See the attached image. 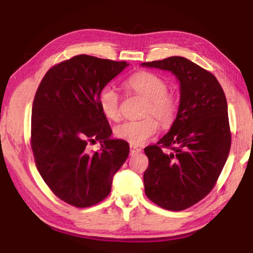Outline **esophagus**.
Listing matches in <instances>:
<instances>
[{
    "label": "esophagus",
    "mask_w": 253,
    "mask_h": 253,
    "mask_svg": "<svg viewBox=\"0 0 253 253\" xmlns=\"http://www.w3.org/2000/svg\"><path fill=\"white\" fill-rule=\"evenodd\" d=\"M142 152V148L137 147V146H130V155H136V154H138Z\"/></svg>",
    "instance_id": "esophagus-1"
}]
</instances>
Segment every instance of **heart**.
Segmentation results:
<instances>
[{
  "instance_id": "heart-1",
  "label": "heart",
  "mask_w": 253,
  "mask_h": 253,
  "mask_svg": "<svg viewBox=\"0 0 253 253\" xmlns=\"http://www.w3.org/2000/svg\"><path fill=\"white\" fill-rule=\"evenodd\" d=\"M126 88L146 100L143 116L139 121H129L115 128L117 138L126 140L134 146H139L156 134L157 119L163 127H169L176 119L178 99L173 92L168 91V83L154 72L140 71L126 80ZM99 106L107 118L118 121L121 118V97L111 87H105L99 93ZM154 116L157 119L151 118Z\"/></svg>"
}]
</instances>
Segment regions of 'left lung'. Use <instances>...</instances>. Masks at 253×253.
Returning a JSON list of instances; mask_svg holds the SVG:
<instances>
[{
    "mask_svg": "<svg viewBox=\"0 0 253 253\" xmlns=\"http://www.w3.org/2000/svg\"><path fill=\"white\" fill-rule=\"evenodd\" d=\"M172 71L181 84L176 119L156 145L145 147V194L165 210L182 211L204 199L216 184L231 147L228 105L211 72L183 57L144 62Z\"/></svg>",
    "mask_w": 253,
    "mask_h": 253,
    "instance_id": "8db88e82",
    "label": "left lung"
}]
</instances>
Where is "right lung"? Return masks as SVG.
Listing matches in <instances>:
<instances>
[{
    "label": "right lung",
    "mask_w": 253,
    "mask_h": 253,
    "mask_svg": "<svg viewBox=\"0 0 253 253\" xmlns=\"http://www.w3.org/2000/svg\"><path fill=\"white\" fill-rule=\"evenodd\" d=\"M127 66L79 54L50 68L38 87L30 142L34 162L53 194L72 207H92L106 199L129 154L127 142L109 138L113 131L98 100ZM96 141L102 147L91 152L88 145Z\"/></svg>",
    "instance_id": "obj_1"
}]
</instances>
